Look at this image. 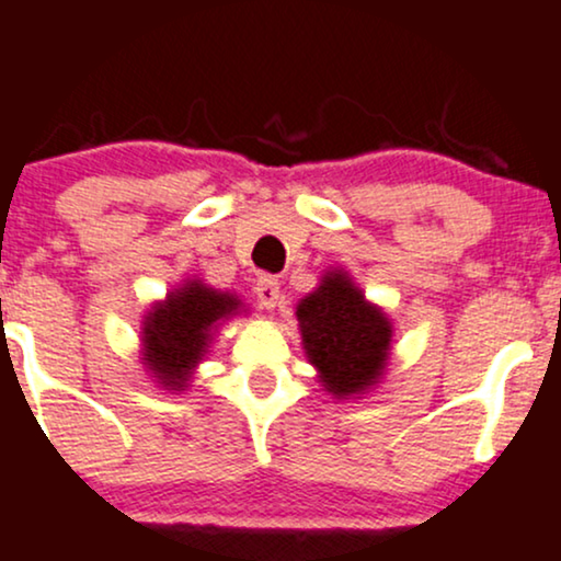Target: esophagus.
I'll return each instance as SVG.
<instances>
[{"instance_id": "1", "label": "esophagus", "mask_w": 561, "mask_h": 561, "mask_svg": "<svg viewBox=\"0 0 561 561\" xmlns=\"http://www.w3.org/2000/svg\"><path fill=\"white\" fill-rule=\"evenodd\" d=\"M255 295H259V302L266 311H272V308L279 306L282 295H279V282L274 279V276L263 274L259 276V282H255Z\"/></svg>"}]
</instances>
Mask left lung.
<instances>
[{
	"instance_id": "1",
	"label": "left lung",
	"mask_w": 561,
	"mask_h": 561,
	"mask_svg": "<svg viewBox=\"0 0 561 561\" xmlns=\"http://www.w3.org/2000/svg\"><path fill=\"white\" fill-rule=\"evenodd\" d=\"M298 330L321 388L337 401L362 398L382 382L392 351V319L345 268H327L298 300Z\"/></svg>"
}]
</instances>
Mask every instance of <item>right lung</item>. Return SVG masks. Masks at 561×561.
Returning a JSON list of instances; mask_svg holds the SVG:
<instances>
[{
  "mask_svg": "<svg viewBox=\"0 0 561 561\" xmlns=\"http://www.w3.org/2000/svg\"><path fill=\"white\" fill-rule=\"evenodd\" d=\"M244 302L229 289H216L203 279H186L163 300H156L141 321V364L163 390L190 388L195 369L208 356L218 324L240 317Z\"/></svg>",
  "mask_w": 561,
  "mask_h": 561,
  "instance_id": "right-lung-1",
  "label": "right lung"
}]
</instances>
